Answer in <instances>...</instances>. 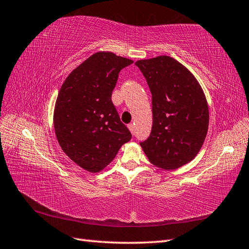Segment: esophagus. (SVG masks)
<instances>
[{
  "label": "esophagus",
  "instance_id": "obj_1",
  "mask_svg": "<svg viewBox=\"0 0 249 249\" xmlns=\"http://www.w3.org/2000/svg\"><path fill=\"white\" fill-rule=\"evenodd\" d=\"M127 127H128V129L130 130V133L134 135V134H135V126H134V124H128Z\"/></svg>",
  "mask_w": 249,
  "mask_h": 249
}]
</instances>
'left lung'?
<instances>
[{"mask_svg": "<svg viewBox=\"0 0 249 249\" xmlns=\"http://www.w3.org/2000/svg\"><path fill=\"white\" fill-rule=\"evenodd\" d=\"M135 64L152 93V131L140 145L153 165L174 170L192 161L203 145L210 118L204 92L193 73L171 56Z\"/></svg>", "mask_w": 249, "mask_h": 249, "instance_id": "8db88e82", "label": "left lung"}]
</instances>
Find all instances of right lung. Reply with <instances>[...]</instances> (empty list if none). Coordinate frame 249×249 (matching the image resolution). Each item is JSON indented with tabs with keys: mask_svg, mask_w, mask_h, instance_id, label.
<instances>
[{
	"mask_svg": "<svg viewBox=\"0 0 249 249\" xmlns=\"http://www.w3.org/2000/svg\"><path fill=\"white\" fill-rule=\"evenodd\" d=\"M131 63L112 52H96L66 77L57 94V142L73 162L91 173L104 170L131 139L111 100L120 71Z\"/></svg>",
	"mask_w": 249,
	"mask_h": 249,
	"instance_id": "add662e5",
	"label": "right lung"
}]
</instances>
